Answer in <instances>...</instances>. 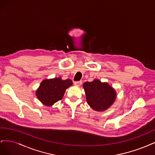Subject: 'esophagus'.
Here are the masks:
<instances>
[{
    "instance_id": "1",
    "label": "esophagus",
    "mask_w": 155,
    "mask_h": 155,
    "mask_svg": "<svg viewBox=\"0 0 155 155\" xmlns=\"http://www.w3.org/2000/svg\"><path fill=\"white\" fill-rule=\"evenodd\" d=\"M74 85L76 86H80L82 85V81H75L74 82Z\"/></svg>"
}]
</instances>
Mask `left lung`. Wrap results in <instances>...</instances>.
Segmentation results:
<instances>
[{"label":"left lung","instance_id":"8db88e82","mask_svg":"<svg viewBox=\"0 0 155 155\" xmlns=\"http://www.w3.org/2000/svg\"><path fill=\"white\" fill-rule=\"evenodd\" d=\"M88 104L94 110L104 111L113 104L116 94L115 91L107 83H101L95 79L83 84Z\"/></svg>","mask_w":155,"mask_h":155}]
</instances>
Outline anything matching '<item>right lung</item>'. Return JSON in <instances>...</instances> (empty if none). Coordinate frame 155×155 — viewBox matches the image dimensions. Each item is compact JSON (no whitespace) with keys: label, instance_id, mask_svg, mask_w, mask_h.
<instances>
[{"label":"right lung","instance_id":"obj_1","mask_svg":"<svg viewBox=\"0 0 155 155\" xmlns=\"http://www.w3.org/2000/svg\"><path fill=\"white\" fill-rule=\"evenodd\" d=\"M72 85L69 79L62 80L61 78L45 79L36 91L37 98L46 106H51L63 98L65 91Z\"/></svg>","mask_w":155,"mask_h":155}]
</instances>
